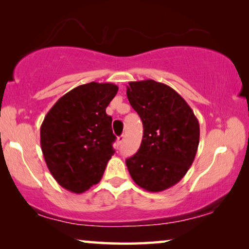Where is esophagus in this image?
I'll list each match as a JSON object with an SVG mask.
<instances>
[{"label": "esophagus", "mask_w": 249, "mask_h": 249, "mask_svg": "<svg viewBox=\"0 0 249 249\" xmlns=\"http://www.w3.org/2000/svg\"><path fill=\"white\" fill-rule=\"evenodd\" d=\"M124 139H125L124 135H121V136L117 137V141H116V142H117V146H120L121 144L124 142Z\"/></svg>", "instance_id": "1"}]
</instances>
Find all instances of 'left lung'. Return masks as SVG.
<instances>
[{
  "instance_id": "obj_1",
  "label": "left lung",
  "mask_w": 249,
  "mask_h": 249,
  "mask_svg": "<svg viewBox=\"0 0 249 249\" xmlns=\"http://www.w3.org/2000/svg\"><path fill=\"white\" fill-rule=\"evenodd\" d=\"M127 98L143 123L139 151L126 160L139 187L160 192L177 184L195 160L200 127L194 110L170 86L152 79L131 81Z\"/></svg>"
}]
</instances>
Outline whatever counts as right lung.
I'll return each instance as SVG.
<instances>
[{
    "label": "right lung",
    "mask_w": 249,
    "mask_h": 249,
    "mask_svg": "<svg viewBox=\"0 0 249 249\" xmlns=\"http://www.w3.org/2000/svg\"><path fill=\"white\" fill-rule=\"evenodd\" d=\"M117 90L109 83L80 85L59 98L44 117L40 128L44 161L67 190L83 194L97 184L115 153L116 136L106 107Z\"/></svg>",
    "instance_id": "add662e5"
}]
</instances>
